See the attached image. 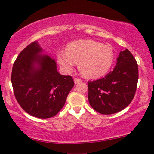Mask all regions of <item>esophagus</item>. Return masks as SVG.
<instances>
[{"mask_svg":"<svg viewBox=\"0 0 154 154\" xmlns=\"http://www.w3.org/2000/svg\"><path fill=\"white\" fill-rule=\"evenodd\" d=\"M74 82H75V84H79L82 82V79H79V78H75V79H74Z\"/></svg>","mask_w":154,"mask_h":154,"instance_id":"obj_1","label":"esophagus"}]
</instances>
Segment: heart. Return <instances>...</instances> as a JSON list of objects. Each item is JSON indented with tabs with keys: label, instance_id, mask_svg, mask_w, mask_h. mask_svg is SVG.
Wrapping results in <instances>:
<instances>
[{
	"label": "heart",
	"instance_id": "1",
	"mask_svg": "<svg viewBox=\"0 0 154 154\" xmlns=\"http://www.w3.org/2000/svg\"><path fill=\"white\" fill-rule=\"evenodd\" d=\"M58 64L64 70H72L76 61L82 75L97 78L104 75L111 67L113 51L110 47L92 40H79L68 44L66 51L57 54Z\"/></svg>",
	"mask_w": 154,
	"mask_h": 154
}]
</instances>
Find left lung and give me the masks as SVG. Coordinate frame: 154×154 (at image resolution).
Returning a JSON list of instances; mask_svg holds the SVG:
<instances>
[{"mask_svg": "<svg viewBox=\"0 0 154 154\" xmlns=\"http://www.w3.org/2000/svg\"><path fill=\"white\" fill-rule=\"evenodd\" d=\"M112 72L104 78L89 81L88 100L101 114L110 115L128 107L137 88L139 69L135 58L128 50L121 52Z\"/></svg>", "mask_w": 154, "mask_h": 154, "instance_id": "left-lung-1", "label": "left lung"}]
</instances>
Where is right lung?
Wrapping results in <instances>:
<instances>
[{
	"label": "right lung",
	"mask_w": 154,
	"mask_h": 154,
	"mask_svg": "<svg viewBox=\"0 0 154 154\" xmlns=\"http://www.w3.org/2000/svg\"><path fill=\"white\" fill-rule=\"evenodd\" d=\"M42 51L37 42L25 47L14 62L11 81L21 108L32 116L47 119L64 107L74 81L58 73L55 60L40 55Z\"/></svg>",
	"instance_id": "obj_1"
}]
</instances>
